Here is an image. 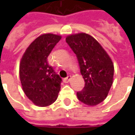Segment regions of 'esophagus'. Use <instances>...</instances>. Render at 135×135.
Wrapping results in <instances>:
<instances>
[{
	"label": "esophagus",
	"instance_id": "1",
	"mask_svg": "<svg viewBox=\"0 0 135 135\" xmlns=\"http://www.w3.org/2000/svg\"><path fill=\"white\" fill-rule=\"evenodd\" d=\"M70 79H71V76H68L67 77L64 78V82H66V83H67V82H69V81H70Z\"/></svg>",
	"mask_w": 135,
	"mask_h": 135
}]
</instances>
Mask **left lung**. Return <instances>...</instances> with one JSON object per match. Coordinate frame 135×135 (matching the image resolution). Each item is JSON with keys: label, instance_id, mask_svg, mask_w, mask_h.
I'll return each mask as SVG.
<instances>
[{"label": "left lung", "instance_id": "8db88e82", "mask_svg": "<svg viewBox=\"0 0 135 135\" xmlns=\"http://www.w3.org/2000/svg\"><path fill=\"white\" fill-rule=\"evenodd\" d=\"M76 54L85 87L76 93L79 100L96 105L105 99L113 84V62L98 42L90 35L79 33L66 38Z\"/></svg>", "mask_w": 135, "mask_h": 135}]
</instances>
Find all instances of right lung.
I'll return each mask as SVG.
<instances>
[{
	"label": "right lung",
	"instance_id": "right-lung-1",
	"mask_svg": "<svg viewBox=\"0 0 135 135\" xmlns=\"http://www.w3.org/2000/svg\"><path fill=\"white\" fill-rule=\"evenodd\" d=\"M61 37L44 34L27 48L19 65L22 89L34 104L50 105L58 98L62 79L48 64L47 57Z\"/></svg>",
	"mask_w": 135,
	"mask_h": 135
}]
</instances>
